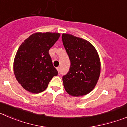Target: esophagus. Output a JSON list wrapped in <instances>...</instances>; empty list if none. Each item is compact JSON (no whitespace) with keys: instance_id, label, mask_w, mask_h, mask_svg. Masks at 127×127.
<instances>
[{"instance_id":"obj_1","label":"esophagus","mask_w":127,"mask_h":127,"mask_svg":"<svg viewBox=\"0 0 127 127\" xmlns=\"http://www.w3.org/2000/svg\"><path fill=\"white\" fill-rule=\"evenodd\" d=\"M56 69H57V70H58V72H60V67H56Z\"/></svg>"}]
</instances>
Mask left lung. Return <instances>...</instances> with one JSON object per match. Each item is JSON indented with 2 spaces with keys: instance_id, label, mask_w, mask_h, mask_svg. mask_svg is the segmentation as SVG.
I'll return each instance as SVG.
<instances>
[{
  "instance_id": "1",
  "label": "left lung",
  "mask_w": 127,
  "mask_h": 127,
  "mask_svg": "<svg viewBox=\"0 0 127 127\" xmlns=\"http://www.w3.org/2000/svg\"><path fill=\"white\" fill-rule=\"evenodd\" d=\"M62 41L69 56V72L63 76L66 92L80 96L93 90L99 79L101 63L98 52L90 42L68 34H62Z\"/></svg>"
}]
</instances>
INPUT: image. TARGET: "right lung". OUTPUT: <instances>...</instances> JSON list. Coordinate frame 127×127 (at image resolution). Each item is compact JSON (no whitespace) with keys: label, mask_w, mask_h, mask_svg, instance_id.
I'll return each instance as SVG.
<instances>
[{"label":"right lung","mask_w":127,"mask_h":127,"mask_svg":"<svg viewBox=\"0 0 127 127\" xmlns=\"http://www.w3.org/2000/svg\"><path fill=\"white\" fill-rule=\"evenodd\" d=\"M60 36V33L37 32L19 46L14 58V73L26 90L41 93L47 88L53 77L58 75L49 50Z\"/></svg>","instance_id":"1"}]
</instances>
